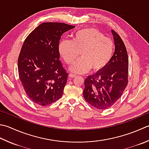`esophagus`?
Here are the masks:
<instances>
[{"instance_id": "obj_1", "label": "esophagus", "mask_w": 149, "mask_h": 149, "mask_svg": "<svg viewBox=\"0 0 149 149\" xmlns=\"http://www.w3.org/2000/svg\"><path fill=\"white\" fill-rule=\"evenodd\" d=\"M68 76H69V77H70V78L72 79V78H74V77H75V76H76V75H74V74H70Z\"/></svg>"}]
</instances>
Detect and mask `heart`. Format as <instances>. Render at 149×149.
Here are the masks:
<instances>
[{
	"label": "heart",
	"instance_id": "obj_1",
	"mask_svg": "<svg viewBox=\"0 0 149 149\" xmlns=\"http://www.w3.org/2000/svg\"><path fill=\"white\" fill-rule=\"evenodd\" d=\"M113 43L110 38L95 28H85L75 32L73 41L62 40L59 45L61 56L67 65L77 59L81 51L80 59L70 67L74 74H84L90 69L101 70L112 56Z\"/></svg>",
	"mask_w": 149,
	"mask_h": 149
}]
</instances>
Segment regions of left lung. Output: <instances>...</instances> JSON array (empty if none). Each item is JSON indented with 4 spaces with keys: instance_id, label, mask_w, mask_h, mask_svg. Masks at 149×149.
Returning <instances> with one entry per match:
<instances>
[{
    "instance_id": "obj_1",
    "label": "left lung",
    "mask_w": 149,
    "mask_h": 149,
    "mask_svg": "<svg viewBox=\"0 0 149 149\" xmlns=\"http://www.w3.org/2000/svg\"><path fill=\"white\" fill-rule=\"evenodd\" d=\"M115 52L107 65L84 81L83 97L92 106L100 110L111 107L121 97L128 84L129 58L120 36L111 30Z\"/></svg>"
}]
</instances>
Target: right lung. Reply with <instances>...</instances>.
<instances>
[{
    "instance_id": "right-lung-1",
    "label": "right lung",
    "mask_w": 149,
    "mask_h": 149,
    "mask_svg": "<svg viewBox=\"0 0 149 149\" xmlns=\"http://www.w3.org/2000/svg\"><path fill=\"white\" fill-rule=\"evenodd\" d=\"M74 26L44 22L26 37L18 58L20 82L30 100L40 106L62 97L68 73L59 61L61 36Z\"/></svg>"
}]
</instances>
